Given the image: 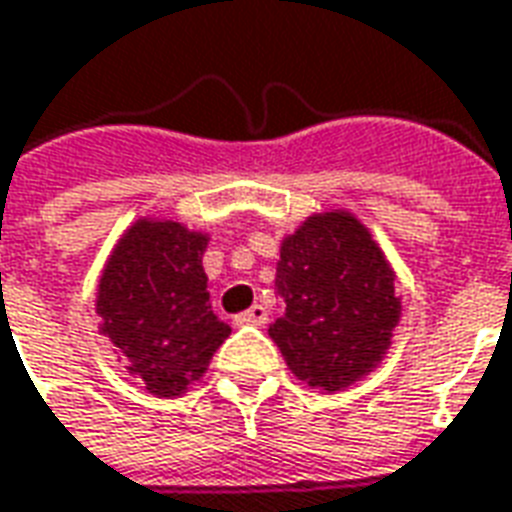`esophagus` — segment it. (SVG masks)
<instances>
[{
  "instance_id": "1",
  "label": "esophagus",
  "mask_w": 512,
  "mask_h": 512,
  "mask_svg": "<svg viewBox=\"0 0 512 512\" xmlns=\"http://www.w3.org/2000/svg\"><path fill=\"white\" fill-rule=\"evenodd\" d=\"M267 308L264 306H250L248 311L237 314V325H264L267 322Z\"/></svg>"
}]
</instances>
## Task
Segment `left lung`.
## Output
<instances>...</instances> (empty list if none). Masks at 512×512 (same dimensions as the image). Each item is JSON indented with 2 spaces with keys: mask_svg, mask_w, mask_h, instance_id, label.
I'll return each instance as SVG.
<instances>
[{
  "mask_svg": "<svg viewBox=\"0 0 512 512\" xmlns=\"http://www.w3.org/2000/svg\"><path fill=\"white\" fill-rule=\"evenodd\" d=\"M275 295L284 311L273 342L297 378L325 391L372 372L400 320L389 264L347 212L311 217L284 239Z\"/></svg>",
  "mask_w": 512,
  "mask_h": 512,
  "instance_id": "left-lung-1",
  "label": "left lung"
}]
</instances>
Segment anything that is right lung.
Masks as SVG:
<instances>
[{
	"label": "right lung",
	"mask_w": 512,
	"mask_h": 512,
	"mask_svg": "<svg viewBox=\"0 0 512 512\" xmlns=\"http://www.w3.org/2000/svg\"><path fill=\"white\" fill-rule=\"evenodd\" d=\"M204 250V234L173 220H140L101 275V333L129 358L148 394L187 391L231 333L209 306Z\"/></svg>",
	"instance_id": "add662e5"
}]
</instances>
